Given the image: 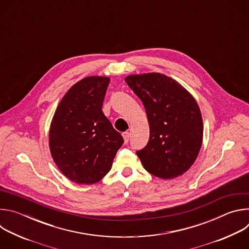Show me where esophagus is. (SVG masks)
<instances>
[{
	"instance_id": "esophagus-1",
	"label": "esophagus",
	"mask_w": 249,
	"mask_h": 249,
	"mask_svg": "<svg viewBox=\"0 0 249 249\" xmlns=\"http://www.w3.org/2000/svg\"><path fill=\"white\" fill-rule=\"evenodd\" d=\"M122 136H123V139H124L125 143H128L129 139H130V133H129V132H124V133L122 134Z\"/></svg>"
}]
</instances>
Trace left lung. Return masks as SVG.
Segmentation results:
<instances>
[{
	"instance_id": "8db88e82",
	"label": "left lung",
	"mask_w": 249,
	"mask_h": 249,
	"mask_svg": "<svg viewBox=\"0 0 249 249\" xmlns=\"http://www.w3.org/2000/svg\"><path fill=\"white\" fill-rule=\"evenodd\" d=\"M125 82L142 100L150 126L147 146L137 152L144 168L161 179L186 172L203 141V120L193 95L160 73L130 75Z\"/></svg>"
}]
</instances>
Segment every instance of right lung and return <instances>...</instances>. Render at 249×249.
<instances>
[{"label":"right lung","mask_w":249,"mask_h":249,"mask_svg":"<svg viewBox=\"0 0 249 249\" xmlns=\"http://www.w3.org/2000/svg\"><path fill=\"white\" fill-rule=\"evenodd\" d=\"M107 77L91 76L59 102L49 129V149L60 171L78 184H94L109 172L124 140L102 112Z\"/></svg>","instance_id":"right-lung-1"}]
</instances>
